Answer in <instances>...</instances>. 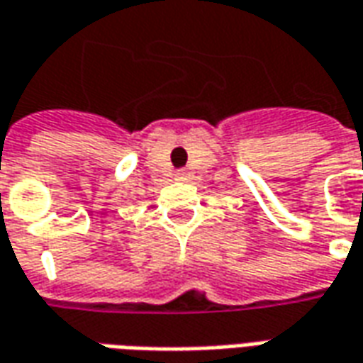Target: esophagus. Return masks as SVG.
Returning <instances> with one entry per match:
<instances>
[{
	"label": "esophagus",
	"instance_id": "obj_1",
	"mask_svg": "<svg viewBox=\"0 0 363 363\" xmlns=\"http://www.w3.org/2000/svg\"><path fill=\"white\" fill-rule=\"evenodd\" d=\"M177 179H179V181H186L189 177H186V173H184V171H179V173H177Z\"/></svg>",
	"mask_w": 363,
	"mask_h": 363
}]
</instances>
